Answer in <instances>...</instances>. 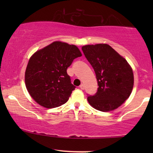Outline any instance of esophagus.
Here are the masks:
<instances>
[{"instance_id": "34e87169", "label": "esophagus", "mask_w": 153, "mask_h": 153, "mask_svg": "<svg viewBox=\"0 0 153 153\" xmlns=\"http://www.w3.org/2000/svg\"><path fill=\"white\" fill-rule=\"evenodd\" d=\"M80 88L81 90H84V88H85V86H84V84H81V85H80Z\"/></svg>"}]
</instances>
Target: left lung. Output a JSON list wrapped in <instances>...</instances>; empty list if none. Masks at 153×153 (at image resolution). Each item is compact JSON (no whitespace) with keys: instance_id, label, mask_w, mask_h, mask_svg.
Segmentation results:
<instances>
[{"instance_id":"obj_1","label":"left lung","mask_w":153,"mask_h":153,"mask_svg":"<svg viewBox=\"0 0 153 153\" xmlns=\"http://www.w3.org/2000/svg\"><path fill=\"white\" fill-rule=\"evenodd\" d=\"M98 81V91L88 96L91 106L101 111H113L124 103L134 86L132 68L124 57L107 44L82 47Z\"/></svg>"}]
</instances>
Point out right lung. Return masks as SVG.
I'll return each instance as SVG.
<instances>
[{"label":"right lung","instance_id":"add662e5","mask_svg":"<svg viewBox=\"0 0 153 153\" xmlns=\"http://www.w3.org/2000/svg\"><path fill=\"white\" fill-rule=\"evenodd\" d=\"M81 56L78 47L60 41L34 52L25 71V85L31 98L47 108L65 103L75 88L67 69Z\"/></svg>","mask_w":153,"mask_h":153}]
</instances>
